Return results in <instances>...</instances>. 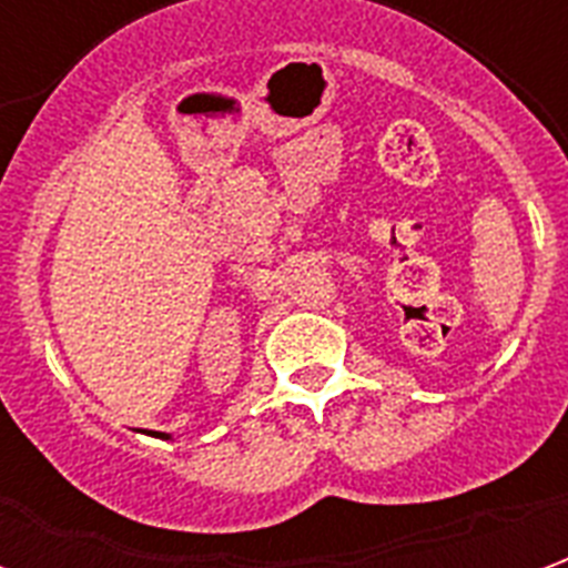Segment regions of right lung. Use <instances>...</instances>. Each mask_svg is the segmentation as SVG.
I'll use <instances>...</instances> for the list:
<instances>
[{
  "mask_svg": "<svg viewBox=\"0 0 568 568\" xmlns=\"http://www.w3.org/2000/svg\"><path fill=\"white\" fill-rule=\"evenodd\" d=\"M161 438H163V435H161Z\"/></svg>",
  "mask_w": 568,
  "mask_h": 568,
  "instance_id": "obj_1",
  "label": "right lung"
}]
</instances>
